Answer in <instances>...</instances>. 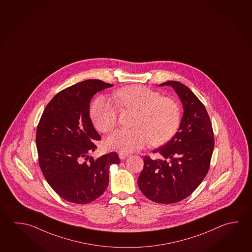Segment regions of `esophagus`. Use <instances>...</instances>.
<instances>
[{
  "instance_id": "obj_1",
  "label": "esophagus",
  "mask_w": 252,
  "mask_h": 252,
  "mask_svg": "<svg viewBox=\"0 0 252 252\" xmlns=\"http://www.w3.org/2000/svg\"><path fill=\"white\" fill-rule=\"evenodd\" d=\"M128 156V154H124V153H119L120 159H122V160H124V159H125V158H127Z\"/></svg>"
}]
</instances>
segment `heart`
Segmentation results:
<instances>
[{
  "label": "heart",
  "instance_id": "1",
  "mask_svg": "<svg viewBox=\"0 0 252 252\" xmlns=\"http://www.w3.org/2000/svg\"><path fill=\"white\" fill-rule=\"evenodd\" d=\"M121 109L136 112L130 129H117L106 138L111 150L128 154L150 142L159 147L168 142L179 128L181 109L178 101L170 96L142 85H129L114 92ZM94 127L102 133L109 132L118 123V111L115 104L98 96L91 108Z\"/></svg>",
  "mask_w": 252,
  "mask_h": 252
}]
</instances>
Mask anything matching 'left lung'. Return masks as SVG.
<instances>
[{"instance_id":"1","label":"left lung","mask_w":252,"mask_h":252,"mask_svg":"<svg viewBox=\"0 0 252 252\" xmlns=\"http://www.w3.org/2000/svg\"><path fill=\"white\" fill-rule=\"evenodd\" d=\"M184 107L179 130L163 147L153 152L161 156H145L137 179L145 196L157 203H175L189 196L206 176L214 149V133L210 116L194 93L179 82L169 81Z\"/></svg>"}]
</instances>
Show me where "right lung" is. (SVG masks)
Returning a JSON list of instances; mask_svg holds the SVG:
<instances>
[{
  "label": "right lung",
  "instance_id": "add662e5",
  "mask_svg": "<svg viewBox=\"0 0 252 252\" xmlns=\"http://www.w3.org/2000/svg\"><path fill=\"white\" fill-rule=\"evenodd\" d=\"M113 84L87 80L52 97L37 126L36 146L41 172L65 201L86 204L108 186L110 165L120 163L112 152L94 160L90 155L100 140L90 118V103L96 92Z\"/></svg>",
  "mask_w": 252,
  "mask_h": 252
}]
</instances>
